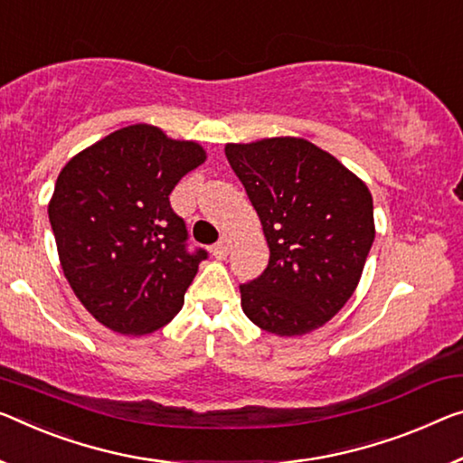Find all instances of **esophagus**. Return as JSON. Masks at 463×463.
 Returning <instances> with one entry per match:
<instances>
[{"mask_svg":"<svg viewBox=\"0 0 463 463\" xmlns=\"http://www.w3.org/2000/svg\"><path fill=\"white\" fill-rule=\"evenodd\" d=\"M230 248H232V238L230 236H223L222 240L217 241L215 246L211 248V252H213V256H215V259L222 260V259H225L227 254H230Z\"/></svg>","mask_w":463,"mask_h":463,"instance_id":"1","label":"esophagus"}]
</instances>
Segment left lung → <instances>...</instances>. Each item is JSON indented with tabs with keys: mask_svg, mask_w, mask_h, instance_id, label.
<instances>
[{
	"mask_svg": "<svg viewBox=\"0 0 463 463\" xmlns=\"http://www.w3.org/2000/svg\"><path fill=\"white\" fill-rule=\"evenodd\" d=\"M269 244V265L241 283V308L262 331L304 335L344 308L374 240L366 184L304 138L225 145Z\"/></svg>",
	"mask_w": 463,
	"mask_h": 463,
	"instance_id": "left-lung-1",
	"label": "left lung"
}]
</instances>
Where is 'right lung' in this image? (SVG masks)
<instances>
[{
    "instance_id": "1",
    "label": "right lung",
    "mask_w": 463,
    "mask_h": 463,
    "mask_svg": "<svg viewBox=\"0 0 463 463\" xmlns=\"http://www.w3.org/2000/svg\"><path fill=\"white\" fill-rule=\"evenodd\" d=\"M204 159L198 142L134 124L60 172L47 211L63 275L108 329L146 335L182 310L207 250H188L186 223L169 194Z\"/></svg>"
}]
</instances>
